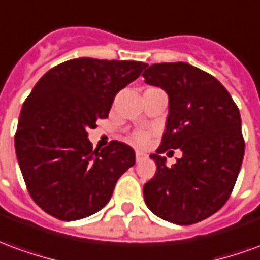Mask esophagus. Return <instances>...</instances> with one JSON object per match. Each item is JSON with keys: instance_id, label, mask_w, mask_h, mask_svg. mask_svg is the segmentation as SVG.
<instances>
[{"instance_id": "esophagus-1", "label": "esophagus", "mask_w": 260, "mask_h": 260, "mask_svg": "<svg viewBox=\"0 0 260 260\" xmlns=\"http://www.w3.org/2000/svg\"><path fill=\"white\" fill-rule=\"evenodd\" d=\"M143 158H146V154L142 152H136V161H141Z\"/></svg>"}]
</instances>
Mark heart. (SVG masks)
<instances>
[{"label":"heart","instance_id":"b5f03b06","mask_svg":"<svg viewBox=\"0 0 260 260\" xmlns=\"http://www.w3.org/2000/svg\"><path fill=\"white\" fill-rule=\"evenodd\" d=\"M131 141L134 142L135 145L139 146H145L149 141V134L147 132H135L134 135L131 136Z\"/></svg>","mask_w":260,"mask_h":260}]
</instances>
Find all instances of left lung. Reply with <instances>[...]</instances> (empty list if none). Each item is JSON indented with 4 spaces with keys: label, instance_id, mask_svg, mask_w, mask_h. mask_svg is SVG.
<instances>
[{
    "label": "left lung",
    "instance_id": "8db88e82",
    "mask_svg": "<svg viewBox=\"0 0 260 260\" xmlns=\"http://www.w3.org/2000/svg\"><path fill=\"white\" fill-rule=\"evenodd\" d=\"M143 78L169 94L161 145L150 154L157 171L143 186L145 202L170 223L195 224L220 210L233 192L245 152L240 110L214 76L186 62L153 64ZM169 148L183 152L171 169L159 156Z\"/></svg>",
    "mask_w": 260,
    "mask_h": 260
}]
</instances>
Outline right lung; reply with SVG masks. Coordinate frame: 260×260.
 I'll return each instance as SVG.
<instances>
[{"label":"right lung","instance_id":"right-lung-1","mask_svg":"<svg viewBox=\"0 0 260 260\" xmlns=\"http://www.w3.org/2000/svg\"><path fill=\"white\" fill-rule=\"evenodd\" d=\"M139 61L75 58L43 75L23 103L15 150L31 199L48 214L72 221L106 206L134 149L113 141L93 150L87 131L107 118L114 97L142 74Z\"/></svg>","mask_w":260,"mask_h":260}]
</instances>
